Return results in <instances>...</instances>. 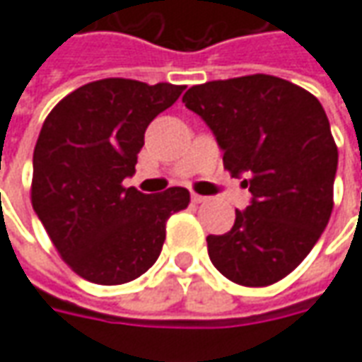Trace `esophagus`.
Wrapping results in <instances>:
<instances>
[{"label": "esophagus", "instance_id": "obj_1", "mask_svg": "<svg viewBox=\"0 0 362 362\" xmlns=\"http://www.w3.org/2000/svg\"><path fill=\"white\" fill-rule=\"evenodd\" d=\"M208 198L206 196H200V194H192V202L194 204H202V202H206Z\"/></svg>", "mask_w": 362, "mask_h": 362}]
</instances>
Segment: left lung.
I'll use <instances>...</instances> for the list:
<instances>
[{"label": "left lung", "instance_id": "8db88e82", "mask_svg": "<svg viewBox=\"0 0 362 362\" xmlns=\"http://www.w3.org/2000/svg\"><path fill=\"white\" fill-rule=\"evenodd\" d=\"M182 102L212 130L224 168L252 198L208 256L228 281L268 286L313 250L332 212L339 164L317 98L291 81L255 74L192 86Z\"/></svg>", "mask_w": 362, "mask_h": 362}]
</instances>
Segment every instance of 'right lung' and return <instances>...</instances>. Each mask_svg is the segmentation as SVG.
<instances>
[{
  "instance_id": "1",
  "label": "right lung",
  "mask_w": 362,
  "mask_h": 362,
  "mask_svg": "<svg viewBox=\"0 0 362 362\" xmlns=\"http://www.w3.org/2000/svg\"><path fill=\"white\" fill-rule=\"evenodd\" d=\"M184 86L107 78L66 95L33 150L32 204L62 258L81 279L124 284L162 252L166 220L190 202L186 188L142 194L136 174L144 134Z\"/></svg>"
}]
</instances>
